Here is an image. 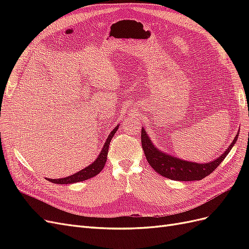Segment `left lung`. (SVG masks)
<instances>
[{
  "label": "left lung",
  "mask_w": 249,
  "mask_h": 249,
  "mask_svg": "<svg viewBox=\"0 0 249 249\" xmlns=\"http://www.w3.org/2000/svg\"><path fill=\"white\" fill-rule=\"evenodd\" d=\"M236 141L237 137H235L231 144L225 150V153H223V155L215 161L206 164H199L179 160L178 158H173L161 152V150L155 147V145H153L145 131L143 129L141 130V144L147 162L159 175L175 180H188L189 182V180H199L208 177L219 166L220 163L224 160V158L231 152Z\"/></svg>",
  "instance_id": "obj_1"
}]
</instances>
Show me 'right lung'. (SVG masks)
<instances>
[{
    "label": "right lung",
    "mask_w": 249,
    "mask_h": 249,
    "mask_svg": "<svg viewBox=\"0 0 249 249\" xmlns=\"http://www.w3.org/2000/svg\"><path fill=\"white\" fill-rule=\"evenodd\" d=\"M118 129V125L116 127H114V130H113L110 134L109 136L105 142L104 147L102 149L101 154L99 155V157L96 158V160L92 163L90 164L89 166H87L86 168L82 169L81 171L74 173L72 176H70L67 178H57V179H52V178H48L50 182L52 183H55V184H72V183H78V182H83V180L88 179L90 178H93L96 175H99V173L103 170L104 166H105V163L107 161V155H108V149H109V144H110V141L114 136V134L116 133Z\"/></svg>",
    "instance_id": "1"
}]
</instances>
